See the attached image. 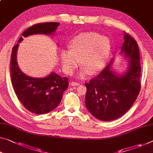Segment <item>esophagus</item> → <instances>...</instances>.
Returning <instances> with one entry per match:
<instances>
[{
    "instance_id": "1",
    "label": "esophagus",
    "mask_w": 153,
    "mask_h": 153,
    "mask_svg": "<svg viewBox=\"0 0 153 153\" xmlns=\"http://www.w3.org/2000/svg\"><path fill=\"white\" fill-rule=\"evenodd\" d=\"M70 84H71V85H72V86H77L79 84V82H74V81L71 82Z\"/></svg>"
}]
</instances>
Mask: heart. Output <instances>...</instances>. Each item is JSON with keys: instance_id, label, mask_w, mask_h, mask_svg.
<instances>
[{"instance_id": "1", "label": "heart", "mask_w": 153, "mask_h": 153, "mask_svg": "<svg viewBox=\"0 0 153 153\" xmlns=\"http://www.w3.org/2000/svg\"><path fill=\"white\" fill-rule=\"evenodd\" d=\"M108 38L93 32L82 33L71 41L70 50H62L60 53L63 70L71 74L79 65L84 69L79 76L86 72L94 74L102 69L111 51Z\"/></svg>"}]
</instances>
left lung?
<instances>
[{
    "label": "left lung",
    "mask_w": 153,
    "mask_h": 153,
    "mask_svg": "<svg viewBox=\"0 0 153 153\" xmlns=\"http://www.w3.org/2000/svg\"><path fill=\"white\" fill-rule=\"evenodd\" d=\"M122 52L129 58V66L124 75L111 70L112 60L94 78L85 83V104L97 120L112 121L126 113L137 97L141 89L140 50L136 40L124 31Z\"/></svg>",
    "instance_id": "obj_1"
}]
</instances>
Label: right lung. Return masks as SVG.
Segmentation results:
<instances>
[{
    "label": "right lung",
    "instance_id": "1",
    "mask_svg": "<svg viewBox=\"0 0 153 153\" xmlns=\"http://www.w3.org/2000/svg\"><path fill=\"white\" fill-rule=\"evenodd\" d=\"M58 22H43L32 25L27 29L23 37L32 34L53 33L58 27ZM20 37L18 42H21ZM19 44L12 49L11 58V78L14 92L18 99L29 111L35 114L51 112L60 103L64 91L69 86V79L51 73L44 78H33L23 74L18 67L16 53Z\"/></svg>",
    "mask_w": 153,
    "mask_h": 153
}]
</instances>
